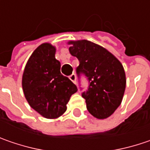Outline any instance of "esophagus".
I'll use <instances>...</instances> for the list:
<instances>
[{
  "label": "esophagus",
  "instance_id": "obj_1",
  "mask_svg": "<svg viewBox=\"0 0 150 150\" xmlns=\"http://www.w3.org/2000/svg\"><path fill=\"white\" fill-rule=\"evenodd\" d=\"M69 80L71 81L72 82H74V83H76V75L75 74H71V75L69 76Z\"/></svg>",
  "mask_w": 150,
  "mask_h": 150
}]
</instances>
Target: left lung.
<instances>
[{
    "instance_id": "left-lung-1",
    "label": "left lung",
    "mask_w": 150,
    "mask_h": 150,
    "mask_svg": "<svg viewBox=\"0 0 150 150\" xmlns=\"http://www.w3.org/2000/svg\"><path fill=\"white\" fill-rule=\"evenodd\" d=\"M69 44V53L80 62L78 78L81 75L87 78V90L81 94L87 110L96 118H107L120 106L124 94L126 77L122 64L107 49L88 40Z\"/></svg>"
}]
</instances>
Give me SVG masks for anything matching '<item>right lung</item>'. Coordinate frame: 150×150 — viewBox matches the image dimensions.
I'll return each instance as SVG.
<instances>
[{"mask_svg": "<svg viewBox=\"0 0 150 150\" xmlns=\"http://www.w3.org/2000/svg\"><path fill=\"white\" fill-rule=\"evenodd\" d=\"M55 48L42 43L30 56L23 75V89L31 108L46 118H57L77 87L60 72Z\"/></svg>", "mask_w": 150, "mask_h": 150, "instance_id": "right-lung-1", "label": "right lung"}]
</instances>
